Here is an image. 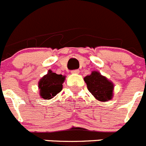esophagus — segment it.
I'll return each instance as SVG.
<instances>
[{
  "label": "esophagus",
  "instance_id": "1",
  "mask_svg": "<svg viewBox=\"0 0 146 146\" xmlns=\"http://www.w3.org/2000/svg\"><path fill=\"white\" fill-rule=\"evenodd\" d=\"M79 72H80V70H79V69H74V70L72 71V74H78Z\"/></svg>",
  "mask_w": 146,
  "mask_h": 146
}]
</instances>
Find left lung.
Here are the masks:
<instances>
[{"label":"left lung","instance_id":"left-lung-1","mask_svg":"<svg viewBox=\"0 0 146 146\" xmlns=\"http://www.w3.org/2000/svg\"><path fill=\"white\" fill-rule=\"evenodd\" d=\"M84 80L87 84L88 90L96 99L100 101H108L111 99L113 84L99 72H93L90 75L86 76Z\"/></svg>","mask_w":146,"mask_h":146}]
</instances>
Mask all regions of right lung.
Wrapping results in <instances>:
<instances>
[{
  "mask_svg": "<svg viewBox=\"0 0 146 146\" xmlns=\"http://www.w3.org/2000/svg\"><path fill=\"white\" fill-rule=\"evenodd\" d=\"M65 77L51 71L44 76L39 82L40 94L44 99H50L61 91Z\"/></svg>",
  "mask_w": 146,
  "mask_h": 146,
  "instance_id": "1",
  "label": "right lung"
}]
</instances>
